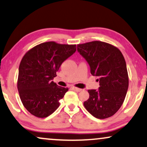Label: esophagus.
Instances as JSON below:
<instances>
[{"label": "esophagus", "instance_id": "esophagus-1", "mask_svg": "<svg viewBox=\"0 0 147 147\" xmlns=\"http://www.w3.org/2000/svg\"><path fill=\"white\" fill-rule=\"evenodd\" d=\"M72 89L74 90L75 91H76V92H80V91H82V88L75 87V86H73V87H72Z\"/></svg>", "mask_w": 147, "mask_h": 147}]
</instances>
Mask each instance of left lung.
<instances>
[{
  "instance_id": "left-lung-1",
  "label": "left lung",
  "mask_w": 147,
  "mask_h": 147,
  "mask_svg": "<svg viewBox=\"0 0 147 147\" xmlns=\"http://www.w3.org/2000/svg\"><path fill=\"white\" fill-rule=\"evenodd\" d=\"M77 48L89 64L90 74L99 81L98 90H88L85 108L97 119L112 117L122 106L129 86L123 55L117 47L100 41L78 44Z\"/></svg>"
}]
</instances>
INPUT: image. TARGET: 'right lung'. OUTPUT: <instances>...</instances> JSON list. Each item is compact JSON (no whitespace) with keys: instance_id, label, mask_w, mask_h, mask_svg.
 Returning <instances> with one entry per match:
<instances>
[{"instance_id":"right-lung-1","label":"right lung","mask_w":147,"mask_h":147,"mask_svg":"<svg viewBox=\"0 0 147 147\" xmlns=\"http://www.w3.org/2000/svg\"><path fill=\"white\" fill-rule=\"evenodd\" d=\"M76 51V45L55 41L40 43L24 55L19 66L17 82L22 103L32 115L45 118L60 106L68 88L52 80L57 76L63 62Z\"/></svg>"}]
</instances>
